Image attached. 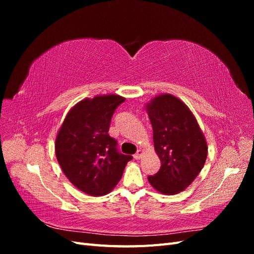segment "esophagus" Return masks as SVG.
Listing matches in <instances>:
<instances>
[{"instance_id": "34e87169", "label": "esophagus", "mask_w": 254, "mask_h": 254, "mask_svg": "<svg viewBox=\"0 0 254 254\" xmlns=\"http://www.w3.org/2000/svg\"><path fill=\"white\" fill-rule=\"evenodd\" d=\"M142 156H143V151L142 150H137L136 151V153H135V155L133 156V158L135 159V160H139V159H141L142 158Z\"/></svg>"}]
</instances>
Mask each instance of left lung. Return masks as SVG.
<instances>
[{"instance_id":"8db88e82","label":"left lung","mask_w":254,"mask_h":254,"mask_svg":"<svg viewBox=\"0 0 254 254\" xmlns=\"http://www.w3.org/2000/svg\"><path fill=\"white\" fill-rule=\"evenodd\" d=\"M146 110L161 161L159 172L148 176V181L161 194H178L202 170L207 156L205 137L189 107L172 94L153 97Z\"/></svg>"}]
</instances>
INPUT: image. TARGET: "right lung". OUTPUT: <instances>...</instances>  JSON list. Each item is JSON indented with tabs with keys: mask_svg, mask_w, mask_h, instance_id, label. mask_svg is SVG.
Here are the masks:
<instances>
[{
	"mask_svg": "<svg viewBox=\"0 0 254 254\" xmlns=\"http://www.w3.org/2000/svg\"><path fill=\"white\" fill-rule=\"evenodd\" d=\"M125 98L98 95L68 111L56 136L55 152L61 170L74 187L90 196L107 195L132 159L118 151L108 133L111 118Z\"/></svg>",
	"mask_w": 254,
	"mask_h": 254,
	"instance_id": "obj_1",
	"label": "right lung"
}]
</instances>
